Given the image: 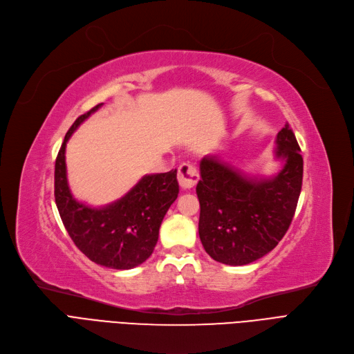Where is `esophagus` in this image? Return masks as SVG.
<instances>
[{"label": "esophagus", "instance_id": "esophagus-1", "mask_svg": "<svg viewBox=\"0 0 354 354\" xmlns=\"http://www.w3.org/2000/svg\"><path fill=\"white\" fill-rule=\"evenodd\" d=\"M177 178H178V184H180L181 189L190 190V189H194V186L198 181V173L193 165L184 162L178 167Z\"/></svg>", "mask_w": 354, "mask_h": 354}]
</instances>
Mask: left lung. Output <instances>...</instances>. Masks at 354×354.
<instances>
[{
    "mask_svg": "<svg viewBox=\"0 0 354 354\" xmlns=\"http://www.w3.org/2000/svg\"><path fill=\"white\" fill-rule=\"evenodd\" d=\"M272 177L248 176L217 156L200 161L196 193L201 245L217 262L248 265L271 252L287 233L302 186V157L288 124L278 132Z\"/></svg>",
    "mask_w": 354,
    "mask_h": 354,
    "instance_id": "1",
    "label": "left lung"
}]
</instances>
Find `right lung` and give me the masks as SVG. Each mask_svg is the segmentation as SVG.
<instances>
[{"mask_svg":"<svg viewBox=\"0 0 354 354\" xmlns=\"http://www.w3.org/2000/svg\"><path fill=\"white\" fill-rule=\"evenodd\" d=\"M102 104L80 115L67 131L55 165V198L69 236L92 262L131 269L145 262L157 245L162 218L178 196L177 170L144 176L124 197L104 207L77 201L66 176V144Z\"/></svg>","mask_w":354,"mask_h":354,"instance_id":"obj_1","label":"right lung"}]
</instances>
